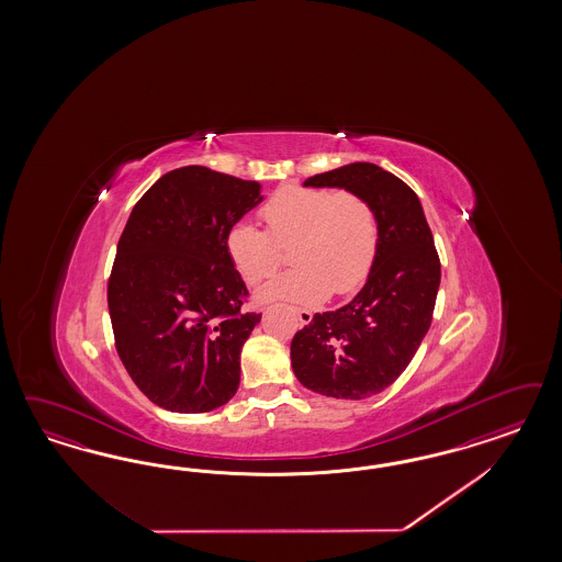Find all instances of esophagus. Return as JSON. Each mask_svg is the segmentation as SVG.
<instances>
[{
  "instance_id": "34e87169",
  "label": "esophagus",
  "mask_w": 562,
  "mask_h": 562,
  "mask_svg": "<svg viewBox=\"0 0 562 562\" xmlns=\"http://www.w3.org/2000/svg\"><path fill=\"white\" fill-rule=\"evenodd\" d=\"M294 315L299 317V322L303 325L311 324V319H313V313L306 311V308H294Z\"/></svg>"
}]
</instances>
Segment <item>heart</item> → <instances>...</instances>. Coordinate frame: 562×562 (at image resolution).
I'll use <instances>...</instances> for the list:
<instances>
[{
  "label": "heart",
  "mask_w": 562,
  "mask_h": 562,
  "mask_svg": "<svg viewBox=\"0 0 562 562\" xmlns=\"http://www.w3.org/2000/svg\"><path fill=\"white\" fill-rule=\"evenodd\" d=\"M259 216L268 231L237 222L228 228L226 249L240 273L259 284L282 266V247L294 243L290 257L296 266L259 290L266 301L317 303L331 290L350 294L373 268L379 218L357 191L290 186L278 189Z\"/></svg>",
  "instance_id": "1"
}]
</instances>
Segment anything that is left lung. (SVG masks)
<instances>
[{
	"mask_svg": "<svg viewBox=\"0 0 562 562\" xmlns=\"http://www.w3.org/2000/svg\"><path fill=\"white\" fill-rule=\"evenodd\" d=\"M306 188H344L373 204L379 249L367 284L336 311L315 313L290 344L292 371L311 392L362 400L406 371L432 322L441 261L418 195L373 162L308 177Z\"/></svg>",
	"mask_w": 562,
	"mask_h": 562,
	"instance_id": "obj_1",
	"label": "left lung"
}]
</instances>
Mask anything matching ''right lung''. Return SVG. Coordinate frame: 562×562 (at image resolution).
<instances>
[{
	"mask_svg": "<svg viewBox=\"0 0 562 562\" xmlns=\"http://www.w3.org/2000/svg\"><path fill=\"white\" fill-rule=\"evenodd\" d=\"M259 183L205 167L162 175L134 205L106 286L115 348L153 404L200 414L238 390L240 348L261 313L226 235L263 198Z\"/></svg>",
	"mask_w": 562,
	"mask_h": 562,
	"instance_id": "right-lung-1",
	"label": "right lung"
}]
</instances>
